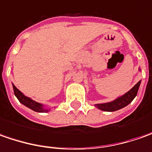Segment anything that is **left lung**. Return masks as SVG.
<instances>
[{"label": "left lung", "mask_w": 152, "mask_h": 152, "mask_svg": "<svg viewBox=\"0 0 152 152\" xmlns=\"http://www.w3.org/2000/svg\"><path fill=\"white\" fill-rule=\"evenodd\" d=\"M140 82L141 81H138L129 92L124 93L122 96L118 97V98H116L112 102H105V103H97V104H95V107H97L100 110L106 111V112H113V111H117L118 109H121L123 107H126L133 101L134 98L136 97Z\"/></svg>", "instance_id": "1"}]
</instances>
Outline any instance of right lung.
I'll return each instance as SVG.
<instances>
[{"label":"right lung","instance_id":"obj_1","mask_svg":"<svg viewBox=\"0 0 152 152\" xmlns=\"http://www.w3.org/2000/svg\"><path fill=\"white\" fill-rule=\"evenodd\" d=\"M12 87H13L15 96L18 99L19 102H21L22 104H23L24 106L29 107L30 109H32V110L38 113H47L50 111V109L45 108L43 104H41L39 102H35L34 100L31 99L30 97L25 96L23 92H21V91H19L18 89L14 86L13 84H12Z\"/></svg>","mask_w":152,"mask_h":152}]
</instances>
